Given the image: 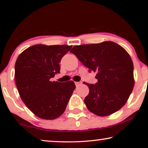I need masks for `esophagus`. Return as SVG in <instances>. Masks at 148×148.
Here are the masks:
<instances>
[{
    "label": "esophagus",
    "instance_id": "esophagus-1",
    "mask_svg": "<svg viewBox=\"0 0 148 148\" xmlns=\"http://www.w3.org/2000/svg\"><path fill=\"white\" fill-rule=\"evenodd\" d=\"M81 84H82V82H75V85H76V87L80 86V85H81Z\"/></svg>",
    "mask_w": 148,
    "mask_h": 148
}]
</instances>
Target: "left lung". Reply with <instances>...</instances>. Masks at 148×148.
<instances>
[{"mask_svg": "<svg viewBox=\"0 0 148 148\" xmlns=\"http://www.w3.org/2000/svg\"><path fill=\"white\" fill-rule=\"evenodd\" d=\"M70 51L89 69V72L97 73V83L84 82L89 89L84 99L89 111L97 116H106L121 109L134 85L133 63L123 47L107 41L76 46Z\"/></svg>", "mask_w": 148, "mask_h": 148, "instance_id": "obj_1", "label": "left lung"}]
</instances>
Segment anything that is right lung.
I'll use <instances>...</instances> for the list:
<instances>
[{
	"mask_svg": "<svg viewBox=\"0 0 148 148\" xmlns=\"http://www.w3.org/2000/svg\"><path fill=\"white\" fill-rule=\"evenodd\" d=\"M72 46L37 44L17 57L15 80L22 101L36 116L54 119L63 114L72 92L74 82H51L60 73V62Z\"/></svg>",
	"mask_w": 148,
	"mask_h": 148,
	"instance_id": "obj_1",
	"label": "right lung"
}]
</instances>
